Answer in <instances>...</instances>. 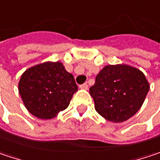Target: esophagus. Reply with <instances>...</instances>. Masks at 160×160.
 Returning <instances> with one entry per match:
<instances>
[{"label":"esophagus","mask_w":160,"mask_h":160,"mask_svg":"<svg viewBox=\"0 0 160 160\" xmlns=\"http://www.w3.org/2000/svg\"><path fill=\"white\" fill-rule=\"evenodd\" d=\"M81 89H85V90H87L88 89V85L87 84H83V85H81V86H79Z\"/></svg>","instance_id":"34e87169"}]
</instances>
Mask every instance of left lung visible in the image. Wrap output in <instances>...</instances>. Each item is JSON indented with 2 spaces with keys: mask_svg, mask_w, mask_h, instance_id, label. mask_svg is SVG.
I'll use <instances>...</instances> for the list:
<instances>
[{
  "mask_svg": "<svg viewBox=\"0 0 160 160\" xmlns=\"http://www.w3.org/2000/svg\"><path fill=\"white\" fill-rule=\"evenodd\" d=\"M148 90L145 74L127 64L105 66L89 89L97 113L115 123L133 117L141 108Z\"/></svg>",
  "mask_w": 160,
  "mask_h": 160,
  "instance_id": "obj_1",
  "label": "left lung"
}]
</instances>
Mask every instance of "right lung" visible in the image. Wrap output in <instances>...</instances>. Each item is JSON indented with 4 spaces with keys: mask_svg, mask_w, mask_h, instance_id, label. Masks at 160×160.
Segmentation results:
<instances>
[{
    "mask_svg": "<svg viewBox=\"0 0 160 160\" xmlns=\"http://www.w3.org/2000/svg\"><path fill=\"white\" fill-rule=\"evenodd\" d=\"M19 94L29 112L51 119L63 111L78 87L73 74L60 62H45L27 69L19 81Z\"/></svg>",
    "mask_w": 160,
    "mask_h": 160,
    "instance_id": "1",
    "label": "right lung"
}]
</instances>
